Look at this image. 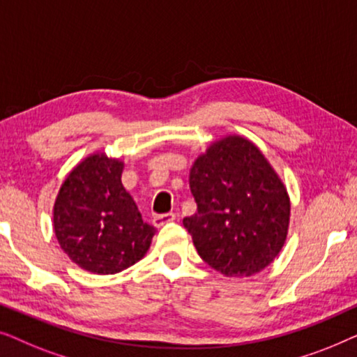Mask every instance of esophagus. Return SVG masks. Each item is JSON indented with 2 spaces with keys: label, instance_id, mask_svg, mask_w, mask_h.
Listing matches in <instances>:
<instances>
[{
  "label": "esophagus",
  "instance_id": "1",
  "mask_svg": "<svg viewBox=\"0 0 357 357\" xmlns=\"http://www.w3.org/2000/svg\"><path fill=\"white\" fill-rule=\"evenodd\" d=\"M175 219H177V216H175L174 213H167V214H158V216H154L153 219V224L155 227H162L165 226V224L169 222H174Z\"/></svg>",
  "mask_w": 357,
  "mask_h": 357
}]
</instances>
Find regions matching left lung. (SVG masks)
<instances>
[{
  "label": "left lung",
  "mask_w": 357,
  "mask_h": 357,
  "mask_svg": "<svg viewBox=\"0 0 357 357\" xmlns=\"http://www.w3.org/2000/svg\"><path fill=\"white\" fill-rule=\"evenodd\" d=\"M197 213L183 218L198 255L224 276H252L273 263L287 237L286 185L250 139L213 141L190 169Z\"/></svg>",
  "instance_id": "left-lung-1"
}]
</instances>
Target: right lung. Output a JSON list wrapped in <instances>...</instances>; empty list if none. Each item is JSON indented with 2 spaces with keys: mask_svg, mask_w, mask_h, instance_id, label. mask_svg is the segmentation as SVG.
<instances>
[{
  "mask_svg": "<svg viewBox=\"0 0 357 357\" xmlns=\"http://www.w3.org/2000/svg\"><path fill=\"white\" fill-rule=\"evenodd\" d=\"M123 167V160L105 153L89 154L66 175L53 206V231L63 252L94 275L135 265L155 232L121 183Z\"/></svg>",
  "mask_w": 357,
  "mask_h": 357,
  "instance_id": "add662e5",
  "label": "right lung"
}]
</instances>
